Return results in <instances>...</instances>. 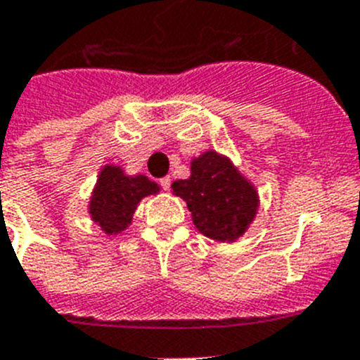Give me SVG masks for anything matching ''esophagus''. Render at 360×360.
I'll list each match as a JSON object with an SVG mask.
<instances>
[{"instance_id": "1", "label": "esophagus", "mask_w": 360, "mask_h": 360, "mask_svg": "<svg viewBox=\"0 0 360 360\" xmlns=\"http://www.w3.org/2000/svg\"><path fill=\"white\" fill-rule=\"evenodd\" d=\"M170 185H172L170 177H162V179H160V186H162L165 190H170Z\"/></svg>"}]
</instances>
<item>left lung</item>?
<instances>
[{"mask_svg":"<svg viewBox=\"0 0 360 360\" xmlns=\"http://www.w3.org/2000/svg\"><path fill=\"white\" fill-rule=\"evenodd\" d=\"M172 190L186 201L195 229L214 242L238 240L261 205L255 185L216 150L192 157L190 177L174 181Z\"/></svg>","mask_w":360,"mask_h":360,"instance_id":"obj_1","label":"left lung"}]
</instances>
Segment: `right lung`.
Segmentation results:
<instances>
[{"label": "right lung", "instance_id": "right-lung-1", "mask_svg": "<svg viewBox=\"0 0 360 360\" xmlns=\"http://www.w3.org/2000/svg\"><path fill=\"white\" fill-rule=\"evenodd\" d=\"M159 192L160 186L148 175H129L118 165L101 166L86 207L90 220L105 235H120L133 224L140 201Z\"/></svg>", "mask_w": 360, "mask_h": 360}]
</instances>
